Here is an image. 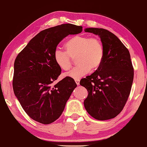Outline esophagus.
Masks as SVG:
<instances>
[{
  "mask_svg": "<svg viewBox=\"0 0 147 147\" xmlns=\"http://www.w3.org/2000/svg\"><path fill=\"white\" fill-rule=\"evenodd\" d=\"M75 81H76V83L77 85H80V80H75Z\"/></svg>",
  "mask_w": 147,
  "mask_h": 147,
  "instance_id": "obj_1",
  "label": "esophagus"
}]
</instances>
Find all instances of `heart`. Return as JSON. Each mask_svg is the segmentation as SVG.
Here are the masks:
<instances>
[{"mask_svg": "<svg viewBox=\"0 0 147 147\" xmlns=\"http://www.w3.org/2000/svg\"><path fill=\"white\" fill-rule=\"evenodd\" d=\"M66 51L56 49L53 58L56 65L67 71L71 66V58L76 57L77 66L64 76L79 80L91 71L98 69L105 56V49L101 40L96 37L90 38L85 35H76L64 43Z\"/></svg>", "mask_w": 147, "mask_h": 147, "instance_id": "1", "label": "heart"}]
</instances>
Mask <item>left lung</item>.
<instances>
[{
  "label": "left lung",
  "mask_w": 147,
  "mask_h": 147,
  "mask_svg": "<svg viewBox=\"0 0 147 147\" xmlns=\"http://www.w3.org/2000/svg\"><path fill=\"white\" fill-rule=\"evenodd\" d=\"M85 32L98 35L105 49L102 64L91 76L81 79L86 88L84 100L87 112L98 120L114 118L127 102L134 81V67L130 54L121 40L102 28H85Z\"/></svg>",
  "instance_id": "1"
}]
</instances>
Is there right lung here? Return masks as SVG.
<instances>
[{
	"label": "right lung",
	"instance_id": "right-lung-1",
	"mask_svg": "<svg viewBox=\"0 0 147 147\" xmlns=\"http://www.w3.org/2000/svg\"><path fill=\"white\" fill-rule=\"evenodd\" d=\"M81 31L82 26L70 24L45 29L31 39L16 58L13 92L24 111L33 120L51 123L64 111L77 84L68 77L53 84L61 74L53 55L64 38Z\"/></svg>",
	"mask_w": 147,
	"mask_h": 147
}]
</instances>
